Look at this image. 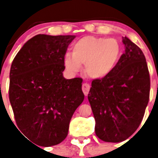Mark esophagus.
Returning a JSON list of instances; mask_svg holds the SVG:
<instances>
[{"instance_id":"34e87169","label":"esophagus","mask_w":158,"mask_h":158,"mask_svg":"<svg viewBox=\"0 0 158 158\" xmlns=\"http://www.w3.org/2000/svg\"><path fill=\"white\" fill-rule=\"evenodd\" d=\"M89 90H90V85L88 83H84L82 85V91H83L84 94L85 95V96H88Z\"/></svg>"}]
</instances>
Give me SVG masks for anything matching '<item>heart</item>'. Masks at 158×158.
<instances>
[{"label": "heart", "instance_id": "1", "mask_svg": "<svg viewBox=\"0 0 158 158\" xmlns=\"http://www.w3.org/2000/svg\"><path fill=\"white\" fill-rule=\"evenodd\" d=\"M122 54V47L115 39L85 36L72 46V54L64 56V65L69 72L80 71L81 65L90 77L102 79L115 69Z\"/></svg>", "mask_w": 158, "mask_h": 158}]
</instances>
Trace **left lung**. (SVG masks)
<instances>
[{"label":"left lung","mask_w":158,"mask_h":158,"mask_svg":"<svg viewBox=\"0 0 158 158\" xmlns=\"http://www.w3.org/2000/svg\"><path fill=\"white\" fill-rule=\"evenodd\" d=\"M125 53L107 77L92 81L88 99L94 115L96 136L104 142H119L140 125L150 99V79L140 48L123 37Z\"/></svg>","instance_id":"8db88e82"}]
</instances>
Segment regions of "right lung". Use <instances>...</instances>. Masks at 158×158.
<instances>
[{
    "label": "right lung",
    "mask_w": 158,
    "mask_h": 158,
    "mask_svg": "<svg viewBox=\"0 0 158 158\" xmlns=\"http://www.w3.org/2000/svg\"><path fill=\"white\" fill-rule=\"evenodd\" d=\"M75 35H37L12 61L9 100L19 129L39 146L66 138L75 110L83 102L82 78L65 79L64 56Z\"/></svg>",
    "instance_id": "obj_1"
}]
</instances>
